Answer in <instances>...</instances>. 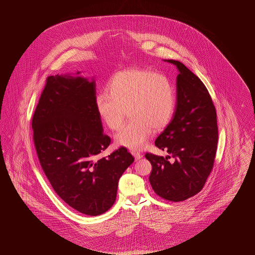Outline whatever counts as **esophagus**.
Segmentation results:
<instances>
[{"label":"esophagus","mask_w":255,"mask_h":255,"mask_svg":"<svg viewBox=\"0 0 255 255\" xmlns=\"http://www.w3.org/2000/svg\"><path fill=\"white\" fill-rule=\"evenodd\" d=\"M131 154L133 155V158H134L135 160H138V159L142 158V155L139 152H137V151H131Z\"/></svg>","instance_id":"1"}]
</instances>
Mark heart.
I'll use <instances>...</instances> for the list:
<instances>
[{
	"instance_id": "obj_1",
	"label": "heart",
	"mask_w": 255,
	"mask_h": 255,
	"mask_svg": "<svg viewBox=\"0 0 255 255\" xmlns=\"http://www.w3.org/2000/svg\"><path fill=\"white\" fill-rule=\"evenodd\" d=\"M108 93L95 98L97 115L111 130H117L128 111L130 122L116 133L115 141L128 149H141L154 129L160 131L171 122L176 94L169 79L158 73L129 69L114 74Z\"/></svg>"
}]
</instances>
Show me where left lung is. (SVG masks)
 I'll return each mask as SVG.
<instances>
[{
  "instance_id": "obj_1",
  "label": "left lung",
  "mask_w": 255,
  "mask_h": 255,
  "mask_svg": "<svg viewBox=\"0 0 255 255\" xmlns=\"http://www.w3.org/2000/svg\"><path fill=\"white\" fill-rule=\"evenodd\" d=\"M163 61L179 72L173 119L155 141L169 155L163 158L147 153L145 158L152 164L149 181L156 194L181 202L203 189L212 170L218 142L217 115L200 78L180 61Z\"/></svg>"
}]
</instances>
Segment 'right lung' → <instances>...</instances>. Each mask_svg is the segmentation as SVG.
<instances>
[{"mask_svg": "<svg viewBox=\"0 0 255 255\" xmlns=\"http://www.w3.org/2000/svg\"><path fill=\"white\" fill-rule=\"evenodd\" d=\"M79 74L48 77L32 119L33 138L54 191L80 213L97 216L114 205L120 178L134 158L125 147L97 157L111 139L95 106L96 80Z\"/></svg>", "mask_w": 255, "mask_h": 255, "instance_id": "obj_1", "label": "right lung"}]
</instances>
